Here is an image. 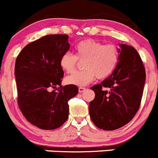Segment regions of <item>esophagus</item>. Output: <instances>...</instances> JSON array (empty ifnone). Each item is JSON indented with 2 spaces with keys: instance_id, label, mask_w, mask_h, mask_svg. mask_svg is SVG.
Returning <instances> with one entry per match:
<instances>
[{
  "instance_id": "34e87169",
  "label": "esophagus",
  "mask_w": 158,
  "mask_h": 158,
  "mask_svg": "<svg viewBox=\"0 0 158 158\" xmlns=\"http://www.w3.org/2000/svg\"><path fill=\"white\" fill-rule=\"evenodd\" d=\"M78 91H79V93H83L86 91V88H82V87H79V88H78Z\"/></svg>"
}]
</instances>
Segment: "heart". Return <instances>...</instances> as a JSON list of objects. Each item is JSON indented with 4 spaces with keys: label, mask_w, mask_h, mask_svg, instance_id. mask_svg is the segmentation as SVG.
Here are the masks:
<instances>
[{
    "label": "heart",
    "mask_w": 158,
    "mask_h": 158,
    "mask_svg": "<svg viewBox=\"0 0 158 158\" xmlns=\"http://www.w3.org/2000/svg\"><path fill=\"white\" fill-rule=\"evenodd\" d=\"M75 56L70 52L63 54L60 67L67 73L75 70L77 61L85 60L82 71L74 72L66 77V82L76 86H85L94 78L105 79L115 70L118 60V48L114 45H104L94 40H83L74 48Z\"/></svg>",
    "instance_id": "obj_1"
}]
</instances>
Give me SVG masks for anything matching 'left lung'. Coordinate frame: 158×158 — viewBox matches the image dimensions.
Here are the masks:
<instances>
[{"label": "left lung", "mask_w": 158, "mask_h": 158, "mask_svg": "<svg viewBox=\"0 0 158 158\" xmlns=\"http://www.w3.org/2000/svg\"><path fill=\"white\" fill-rule=\"evenodd\" d=\"M118 46L114 71L91 88L95 97L90 102V117L104 130H117L131 121L139 108L145 84V68L137 51L128 45Z\"/></svg>", "instance_id": "1"}]
</instances>
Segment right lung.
<instances>
[{
    "label": "right lung",
    "mask_w": 158,
    "mask_h": 158,
    "mask_svg": "<svg viewBox=\"0 0 158 158\" xmlns=\"http://www.w3.org/2000/svg\"><path fill=\"white\" fill-rule=\"evenodd\" d=\"M68 38L45 35L25 46L16 59L18 104L25 118L43 130L59 128L67 121L68 101L78 93L76 85H61L60 60L70 49Z\"/></svg>",
    "instance_id": "add662e5"
}]
</instances>
